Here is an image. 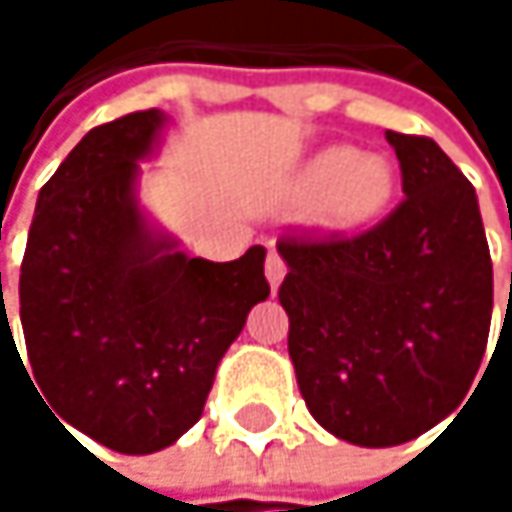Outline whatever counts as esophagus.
<instances>
[{"instance_id": "obj_1", "label": "esophagus", "mask_w": 512, "mask_h": 512, "mask_svg": "<svg viewBox=\"0 0 512 512\" xmlns=\"http://www.w3.org/2000/svg\"><path fill=\"white\" fill-rule=\"evenodd\" d=\"M266 281H269V287L272 290H278V284L284 281V272H287V266H284V260L281 255L275 252V249H269V255H266Z\"/></svg>"}]
</instances>
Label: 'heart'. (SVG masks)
<instances>
[{
	"instance_id": "1",
	"label": "heart",
	"mask_w": 512,
	"mask_h": 512,
	"mask_svg": "<svg viewBox=\"0 0 512 512\" xmlns=\"http://www.w3.org/2000/svg\"><path fill=\"white\" fill-rule=\"evenodd\" d=\"M299 198L320 201V219L335 231L376 222L394 198L397 168L388 156L335 145L314 154L299 174Z\"/></svg>"
}]
</instances>
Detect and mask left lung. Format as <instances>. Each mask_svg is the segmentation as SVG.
<instances>
[{"label": "left lung", "mask_w": 512, "mask_h": 512, "mask_svg": "<svg viewBox=\"0 0 512 512\" xmlns=\"http://www.w3.org/2000/svg\"><path fill=\"white\" fill-rule=\"evenodd\" d=\"M406 198L356 237H284L278 302L308 412L361 448L403 445L471 388L492 323L474 186L433 139L385 133Z\"/></svg>", "instance_id": "obj_1"}]
</instances>
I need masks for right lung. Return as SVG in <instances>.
<instances>
[{"mask_svg": "<svg viewBox=\"0 0 512 512\" xmlns=\"http://www.w3.org/2000/svg\"><path fill=\"white\" fill-rule=\"evenodd\" d=\"M162 124L148 109L94 127L44 183L20 266L35 385L61 427L118 454L162 451L201 418L216 364L269 296L263 246L213 263L148 225L136 180Z\"/></svg>", "mask_w": 512, "mask_h": 512, "instance_id": "1", "label": "right lung"}]
</instances>
